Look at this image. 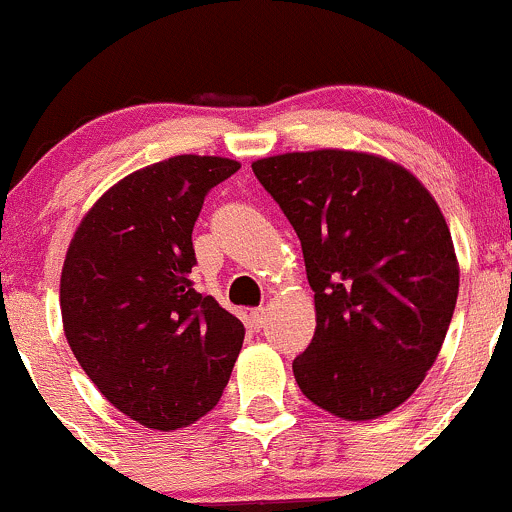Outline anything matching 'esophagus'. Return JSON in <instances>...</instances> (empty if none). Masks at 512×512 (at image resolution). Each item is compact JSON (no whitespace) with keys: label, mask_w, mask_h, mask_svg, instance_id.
<instances>
[{"label":"esophagus","mask_w":512,"mask_h":512,"mask_svg":"<svg viewBox=\"0 0 512 512\" xmlns=\"http://www.w3.org/2000/svg\"><path fill=\"white\" fill-rule=\"evenodd\" d=\"M266 320H268V315H266V310H263V308H256V310H251V313H249V323H251V328H254V330H261L263 325H266Z\"/></svg>","instance_id":"esophagus-1"}]
</instances>
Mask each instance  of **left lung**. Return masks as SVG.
<instances>
[{"label":"left lung","mask_w":512,"mask_h":512,"mask_svg":"<svg viewBox=\"0 0 512 512\" xmlns=\"http://www.w3.org/2000/svg\"><path fill=\"white\" fill-rule=\"evenodd\" d=\"M251 167L298 234L315 293V335L293 362L300 392L347 421L389 414L424 382L456 308L439 204L372 152H286Z\"/></svg>","instance_id":"8db88e82"}]
</instances>
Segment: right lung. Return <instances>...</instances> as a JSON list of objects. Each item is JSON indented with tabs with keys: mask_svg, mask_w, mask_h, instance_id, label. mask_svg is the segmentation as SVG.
Instances as JSON below:
<instances>
[{
	"mask_svg": "<svg viewBox=\"0 0 512 512\" xmlns=\"http://www.w3.org/2000/svg\"><path fill=\"white\" fill-rule=\"evenodd\" d=\"M177 155L123 177L78 224L61 271L63 333L98 392L147 429L194 424L221 399L244 325L192 288V229L239 170Z\"/></svg>",
	"mask_w": 512,
	"mask_h": 512,
	"instance_id": "obj_1",
	"label": "right lung"
}]
</instances>
